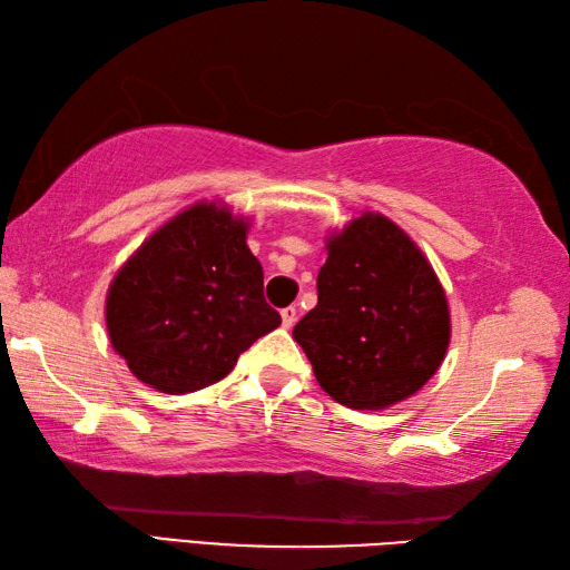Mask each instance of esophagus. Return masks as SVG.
I'll return each mask as SVG.
<instances>
[{
    "label": "esophagus",
    "mask_w": 570,
    "mask_h": 570,
    "mask_svg": "<svg viewBox=\"0 0 570 570\" xmlns=\"http://www.w3.org/2000/svg\"><path fill=\"white\" fill-rule=\"evenodd\" d=\"M296 318H298V311H296V306H288V308H284V311H282V323H284V328H294Z\"/></svg>",
    "instance_id": "34e87169"
}]
</instances>
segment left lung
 Here are the masks:
<instances>
[{
    "mask_svg": "<svg viewBox=\"0 0 570 570\" xmlns=\"http://www.w3.org/2000/svg\"><path fill=\"white\" fill-rule=\"evenodd\" d=\"M318 304L296 323L318 384L337 404L380 411L414 396L451 343V311L426 254L382 213L325 237Z\"/></svg>",
    "mask_w": 570,
    "mask_h": 570,
    "instance_id": "8db88e82",
    "label": "left lung"
}]
</instances>
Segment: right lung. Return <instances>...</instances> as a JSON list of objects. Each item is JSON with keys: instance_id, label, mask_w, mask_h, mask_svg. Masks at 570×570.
Masks as SVG:
<instances>
[{"instance_id": "1", "label": "right lung", "mask_w": 570, "mask_h": 570, "mask_svg": "<svg viewBox=\"0 0 570 570\" xmlns=\"http://www.w3.org/2000/svg\"><path fill=\"white\" fill-rule=\"evenodd\" d=\"M249 217L198 200L141 242L105 298L107 335L139 382L186 394L233 372L237 357L282 325L264 301L247 247Z\"/></svg>"}]
</instances>
